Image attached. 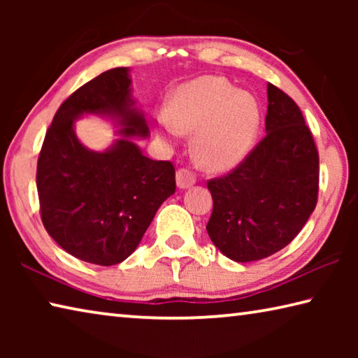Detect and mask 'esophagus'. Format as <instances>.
<instances>
[{
  "label": "esophagus",
  "mask_w": 358,
  "mask_h": 358,
  "mask_svg": "<svg viewBox=\"0 0 358 358\" xmlns=\"http://www.w3.org/2000/svg\"><path fill=\"white\" fill-rule=\"evenodd\" d=\"M194 183H196L194 173L191 171H187V169H180L177 172V186L180 189H187V187H191Z\"/></svg>",
  "instance_id": "esophagus-1"
}]
</instances>
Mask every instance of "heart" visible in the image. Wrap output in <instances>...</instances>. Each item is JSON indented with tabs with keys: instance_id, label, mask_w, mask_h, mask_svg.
<instances>
[{
	"instance_id": "1",
	"label": "heart",
	"mask_w": 358,
	"mask_h": 358,
	"mask_svg": "<svg viewBox=\"0 0 358 358\" xmlns=\"http://www.w3.org/2000/svg\"><path fill=\"white\" fill-rule=\"evenodd\" d=\"M166 136H192L194 161L203 171H234L254 148L260 108L251 94L222 77L203 76L181 85L169 99V113L157 117Z\"/></svg>"
}]
</instances>
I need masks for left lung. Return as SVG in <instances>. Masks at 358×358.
Instances as JSON below:
<instances>
[{
  "label": "left lung",
  "mask_w": 358,
  "mask_h": 358,
  "mask_svg": "<svg viewBox=\"0 0 358 358\" xmlns=\"http://www.w3.org/2000/svg\"><path fill=\"white\" fill-rule=\"evenodd\" d=\"M265 132L250 156L222 178L210 180L213 211L207 232L235 262L282 250L316 208L319 155L299 106L268 83Z\"/></svg>",
  "instance_id": "1"
}]
</instances>
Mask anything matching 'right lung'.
<instances>
[{"label": "right lung", "mask_w": 358, "mask_h": 358, "mask_svg": "<svg viewBox=\"0 0 358 358\" xmlns=\"http://www.w3.org/2000/svg\"><path fill=\"white\" fill-rule=\"evenodd\" d=\"M131 85V69L115 68L72 93L53 117L38 159L42 224L66 252L96 265L129 257L175 192L172 162L150 159L134 142L150 129ZM90 114L117 128L104 152L85 148L75 134V121Z\"/></svg>", "instance_id": "obj_1"}]
</instances>
